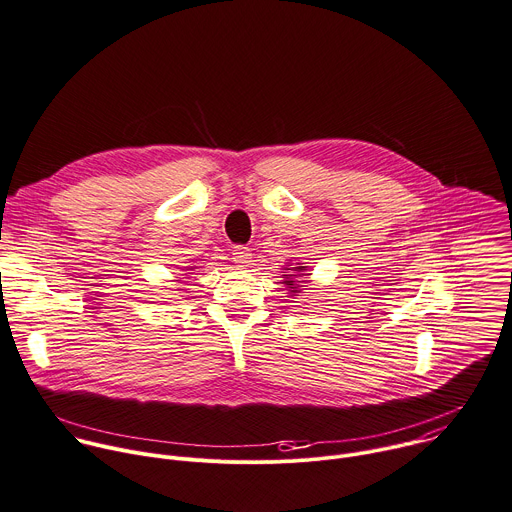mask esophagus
<instances>
[{
    "label": "esophagus",
    "mask_w": 512,
    "mask_h": 512,
    "mask_svg": "<svg viewBox=\"0 0 512 512\" xmlns=\"http://www.w3.org/2000/svg\"><path fill=\"white\" fill-rule=\"evenodd\" d=\"M233 261L239 265V267H249L251 261H253V255H251V249L249 247H235L233 249Z\"/></svg>",
    "instance_id": "obj_1"
}]
</instances>
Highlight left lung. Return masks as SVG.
Returning <instances> with one entry per match:
<instances>
[{"instance_id": "obj_1", "label": "left lung", "mask_w": 512, "mask_h": 512, "mask_svg": "<svg viewBox=\"0 0 512 512\" xmlns=\"http://www.w3.org/2000/svg\"><path fill=\"white\" fill-rule=\"evenodd\" d=\"M285 269H287V271H291V273H289V275H283V277H285V281H283V283H285V285H289V289H291L293 293H297V291H299V285H295V276H293L292 273L295 272L296 275L301 277V275H303V271H307V269H305L301 263H297V265H293V267H285ZM307 275H309V273H307Z\"/></svg>"}]
</instances>
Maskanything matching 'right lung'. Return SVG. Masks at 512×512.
Segmentation results:
<instances>
[{
	"mask_svg": "<svg viewBox=\"0 0 512 512\" xmlns=\"http://www.w3.org/2000/svg\"><path fill=\"white\" fill-rule=\"evenodd\" d=\"M193 269H195V267H187V271H193Z\"/></svg>",
	"mask_w": 512,
	"mask_h": 512,
	"instance_id": "add662e5",
	"label": "right lung"
}]
</instances>
